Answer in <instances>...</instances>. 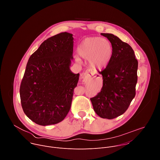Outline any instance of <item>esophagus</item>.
Returning <instances> with one entry per match:
<instances>
[{
    "label": "esophagus",
    "mask_w": 160,
    "mask_h": 160,
    "mask_svg": "<svg viewBox=\"0 0 160 160\" xmlns=\"http://www.w3.org/2000/svg\"><path fill=\"white\" fill-rule=\"evenodd\" d=\"M95 72H93L92 70H87L85 73H83L84 80L86 81L90 80V78L95 75Z\"/></svg>",
    "instance_id": "esophagus-1"
}]
</instances>
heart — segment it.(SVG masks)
I'll list each match as a JSON object with an SVG mask.
<instances>
[{"label":"heart","mask_w":160,"mask_h":160,"mask_svg":"<svg viewBox=\"0 0 160 160\" xmlns=\"http://www.w3.org/2000/svg\"><path fill=\"white\" fill-rule=\"evenodd\" d=\"M78 53L83 59H88L89 65L95 69H102L109 62L112 48L110 42L99 37L85 38L78 48ZM77 61L80 59L77 58Z\"/></svg>","instance_id":"heart-1"}]
</instances>
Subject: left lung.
<instances>
[{"label":"left lung","instance_id":"left-lung-1","mask_svg":"<svg viewBox=\"0 0 160 160\" xmlns=\"http://www.w3.org/2000/svg\"><path fill=\"white\" fill-rule=\"evenodd\" d=\"M111 42V59L100 74L101 92L90 98L94 111L101 118H115L123 114L135 96L138 61L130 45L111 33H101Z\"/></svg>","mask_w":160,"mask_h":160}]
</instances>
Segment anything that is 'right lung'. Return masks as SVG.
Masks as SVG:
<instances>
[{"instance_id":"right-lung-1","label":"right lung","mask_w":160,"mask_h":160,"mask_svg":"<svg viewBox=\"0 0 160 160\" xmlns=\"http://www.w3.org/2000/svg\"><path fill=\"white\" fill-rule=\"evenodd\" d=\"M73 39L70 33L57 34L28 59L19 88L21 102L25 115L38 125L58 123L70 109L80 75L70 70Z\"/></svg>"}]
</instances>
